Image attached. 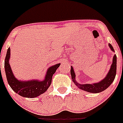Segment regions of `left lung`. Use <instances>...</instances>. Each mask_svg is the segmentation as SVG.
<instances>
[{
    "label": "left lung",
    "mask_w": 123,
    "mask_h": 123,
    "mask_svg": "<svg viewBox=\"0 0 123 123\" xmlns=\"http://www.w3.org/2000/svg\"><path fill=\"white\" fill-rule=\"evenodd\" d=\"M110 48L112 51H114V48L112 46L111 44H109ZM117 57L116 55H114L113 57V62L109 73L107 74V77L105 79L102 80L101 82L98 83H96L93 84H80L77 83L75 80V74L73 70V67H71V75L73 82H75V84L77 87L82 90L87 91L89 92H92V93H98L100 92H102L105 91L107 87H109L111 86L114 81L116 75V68H117Z\"/></svg>",
    "instance_id": "left-lung-1"
}]
</instances>
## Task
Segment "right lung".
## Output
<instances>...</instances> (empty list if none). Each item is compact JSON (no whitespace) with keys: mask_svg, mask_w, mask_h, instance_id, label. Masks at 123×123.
Segmentation results:
<instances>
[{"mask_svg":"<svg viewBox=\"0 0 123 123\" xmlns=\"http://www.w3.org/2000/svg\"><path fill=\"white\" fill-rule=\"evenodd\" d=\"M10 57V48L7 51L5 59L4 67L6 78L8 84L15 92L19 95L26 98H35L44 93L48 89L52 82V76L55 72L56 69L59 67L60 64L52 66L48 69L46 77L43 81L31 80L27 82L19 81L13 75L10 65L9 64V59Z\"/></svg>","mask_w":123,"mask_h":123,"instance_id":"right-lung-1","label":"right lung"}]
</instances>
